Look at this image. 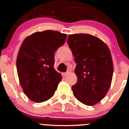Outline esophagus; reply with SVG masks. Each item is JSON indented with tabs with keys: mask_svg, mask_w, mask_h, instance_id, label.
Returning <instances> with one entry per match:
<instances>
[{
	"mask_svg": "<svg viewBox=\"0 0 129 129\" xmlns=\"http://www.w3.org/2000/svg\"><path fill=\"white\" fill-rule=\"evenodd\" d=\"M69 72H66V73H62V76H63V77H64V76H66L68 74H69Z\"/></svg>",
	"mask_w": 129,
	"mask_h": 129,
	"instance_id": "esophagus-1",
	"label": "esophagus"
}]
</instances>
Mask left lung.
I'll return each instance as SVG.
<instances>
[{
    "label": "left lung",
    "instance_id": "obj_1",
    "mask_svg": "<svg viewBox=\"0 0 129 129\" xmlns=\"http://www.w3.org/2000/svg\"><path fill=\"white\" fill-rule=\"evenodd\" d=\"M67 43L77 63L73 95L87 106L96 104L112 83L113 65L110 50L102 40L88 34L70 35Z\"/></svg>",
    "mask_w": 129,
    "mask_h": 129
}]
</instances>
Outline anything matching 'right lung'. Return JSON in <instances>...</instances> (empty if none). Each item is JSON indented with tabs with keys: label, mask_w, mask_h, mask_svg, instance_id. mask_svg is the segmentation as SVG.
I'll return each instance as SVG.
<instances>
[{
	"label": "right lung",
	"mask_w": 129,
	"mask_h": 129,
	"mask_svg": "<svg viewBox=\"0 0 129 129\" xmlns=\"http://www.w3.org/2000/svg\"><path fill=\"white\" fill-rule=\"evenodd\" d=\"M66 34L56 31L36 32L22 42L16 60L19 82L32 101H46L54 95L62 80L54 69V53L64 44Z\"/></svg>",
	"instance_id": "add662e5"
}]
</instances>
